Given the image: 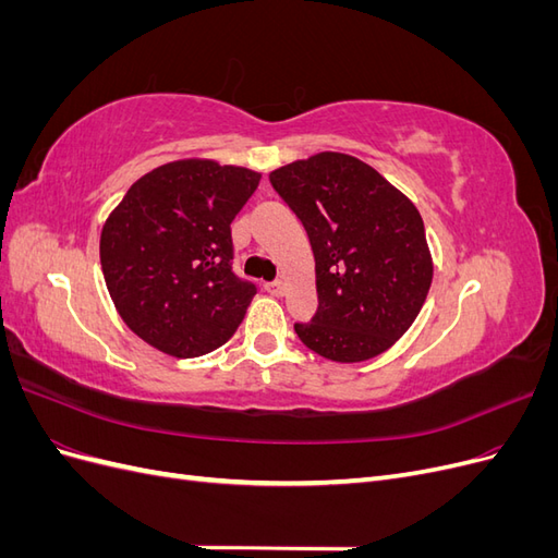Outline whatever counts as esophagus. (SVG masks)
Wrapping results in <instances>:
<instances>
[{
	"mask_svg": "<svg viewBox=\"0 0 558 558\" xmlns=\"http://www.w3.org/2000/svg\"><path fill=\"white\" fill-rule=\"evenodd\" d=\"M265 291L269 293V295H275V298H279V295H283V283L281 281H267L265 283Z\"/></svg>",
	"mask_w": 558,
	"mask_h": 558,
	"instance_id": "34e87169",
	"label": "esophagus"
}]
</instances>
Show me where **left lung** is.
Instances as JSON below:
<instances>
[{
    "mask_svg": "<svg viewBox=\"0 0 558 558\" xmlns=\"http://www.w3.org/2000/svg\"><path fill=\"white\" fill-rule=\"evenodd\" d=\"M307 230L318 310L295 324L302 344L337 363L379 356L428 295L433 263L424 221L377 170L344 154H316L269 174Z\"/></svg>",
    "mask_w": 558,
    "mask_h": 558,
    "instance_id": "left-lung-1",
    "label": "left lung"
}]
</instances>
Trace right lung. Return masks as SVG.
I'll use <instances>...</instances> for the list:
<instances>
[{"instance_id":"right-lung-1","label":"right lung","mask_w":558,"mask_h":558,"mask_svg":"<svg viewBox=\"0 0 558 558\" xmlns=\"http://www.w3.org/2000/svg\"><path fill=\"white\" fill-rule=\"evenodd\" d=\"M260 174L177 160L130 185L99 240L113 305L144 342L177 359L226 344L256 283L234 275L230 223Z\"/></svg>"}]
</instances>
